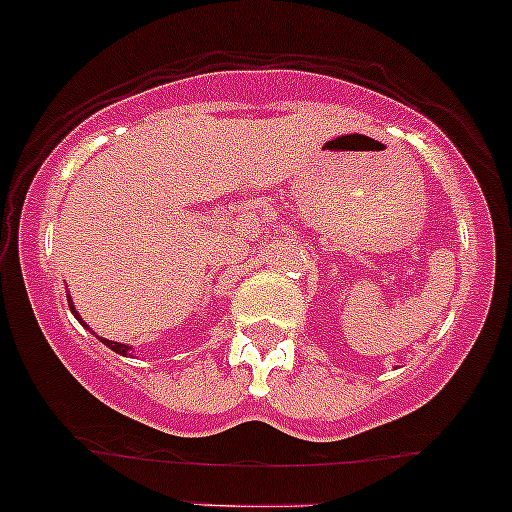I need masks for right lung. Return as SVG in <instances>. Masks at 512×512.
Listing matches in <instances>:
<instances>
[{
	"mask_svg": "<svg viewBox=\"0 0 512 512\" xmlns=\"http://www.w3.org/2000/svg\"><path fill=\"white\" fill-rule=\"evenodd\" d=\"M67 303H70V311L72 313H75V316H77V311H75V306H72V301H70V296H67ZM77 320H80V323H82V318L80 316H77ZM84 325V323H82ZM101 342H104V345L106 347H109V350H114V352H119V355H126V352H128V345H121V342H114V340H106V338H99Z\"/></svg>",
	"mask_w": 512,
	"mask_h": 512,
	"instance_id": "1",
	"label": "right lung"
}]
</instances>
